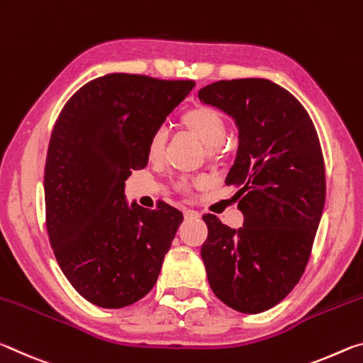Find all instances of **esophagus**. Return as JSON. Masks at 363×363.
I'll return each instance as SVG.
<instances>
[{
    "label": "esophagus",
    "instance_id": "esophagus-1",
    "mask_svg": "<svg viewBox=\"0 0 363 363\" xmlns=\"http://www.w3.org/2000/svg\"><path fill=\"white\" fill-rule=\"evenodd\" d=\"M185 217H186V218H198V217H199V213L196 212V211L186 209V211H185Z\"/></svg>",
    "mask_w": 363,
    "mask_h": 363
}]
</instances>
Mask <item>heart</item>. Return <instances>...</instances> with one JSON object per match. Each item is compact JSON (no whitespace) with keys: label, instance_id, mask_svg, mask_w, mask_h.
I'll use <instances>...</instances> for the list:
<instances>
[{"label":"heart","instance_id":"1","mask_svg":"<svg viewBox=\"0 0 363 363\" xmlns=\"http://www.w3.org/2000/svg\"><path fill=\"white\" fill-rule=\"evenodd\" d=\"M182 122L209 150L220 146L227 136V122H225L222 112L211 106H198V108L186 111L182 117ZM165 141H167L165 128H157L147 143V156L151 159L159 157L164 151Z\"/></svg>","mask_w":363,"mask_h":363}]
</instances>
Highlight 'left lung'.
<instances>
[{
  "instance_id": "1",
  "label": "left lung",
  "mask_w": 363,
  "mask_h": 363,
  "mask_svg": "<svg viewBox=\"0 0 363 363\" xmlns=\"http://www.w3.org/2000/svg\"><path fill=\"white\" fill-rule=\"evenodd\" d=\"M201 103L238 127V151L225 183L240 188V228L216 216L201 247L207 280L223 304L242 313L269 311L291 293L311 257L325 206V164L307 111L267 79L220 80Z\"/></svg>"
}]
</instances>
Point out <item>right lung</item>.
<instances>
[{
    "instance_id": "right-lung-1",
    "label": "right lung",
    "mask_w": 363,
    "mask_h": 363,
    "mask_svg": "<svg viewBox=\"0 0 363 363\" xmlns=\"http://www.w3.org/2000/svg\"><path fill=\"white\" fill-rule=\"evenodd\" d=\"M193 80L108 74L83 85L59 114L45 165L46 228L65 278L104 308L133 304L157 281L183 213L125 198L147 164L151 135L193 90Z\"/></svg>"
}]
</instances>
